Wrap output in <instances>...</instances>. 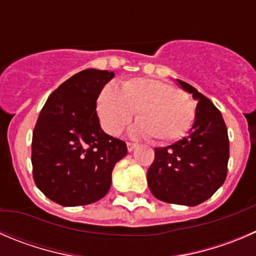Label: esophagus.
I'll return each mask as SVG.
<instances>
[{
  "label": "esophagus",
  "instance_id": "1",
  "mask_svg": "<svg viewBox=\"0 0 256 256\" xmlns=\"http://www.w3.org/2000/svg\"><path fill=\"white\" fill-rule=\"evenodd\" d=\"M126 145H128V150L130 151H132L134 148H138V144H135V142H130V141H128V142H126Z\"/></svg>",
  "mask_w": 256,
  "mask_h": 256
}]
</instances>
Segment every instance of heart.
I'll use <instances>...</instances> for the list:
<instances>
[{
  "instance_id": "1",
  "label": "heart",
  "mask_w": 256,
  "mask_h": 256,
  "mask_svg": "<svg viewBox=\"0 0 256 256\" xmlns=\"http://www.w3.org/2000/svg\"><path fill=\"white\" fill-rule=\"evenodd\" d=\"M104 128L118 135L136 112L134 134L155 142H171L185 136L196 116V105L178 88L152 78H132L121 85L106 86L98 102Z\"/></svg>"
}]
</instances>
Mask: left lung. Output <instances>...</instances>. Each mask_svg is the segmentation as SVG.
<instances>
[{
    "instance_id": "1",
    "label": "left lung",
    "mask_w": 256,
    "mask_h": 256,
    "mask_svg": "<svg viewBox=\"0 0 256 256\" xmlns=\"http://www.w3.org/2000/svg\"><path fill=\"white\" fill-rule=\"evenodd\" d=\"M178 82L198 100L194 125L184 138L155 148L148 184L161 202L195 206L212 198L226 178L229 138L216 106L191 85Z\"/></svg>"
}]
</instances>
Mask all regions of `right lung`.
I'll list each match as a JSON object with an SVG mask.
<instances>
[{"label":"right lung","instance_id":"right-lung-1","mask_svg":"<svg viewBox=\"0 0 256 256\" xmlns=\"http://www.w3.org/2000/svg\"><path fill=\"white\" fill-rule=\"evenodd\" d=\"M112 71L88 68L47 98L32 134V174L37 188L62 206L102 199L114 166L128 154L125 141L102 131L96 100Z\"/></svg>","mask_w":256,"mask_h":256}]
</instances>
